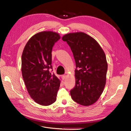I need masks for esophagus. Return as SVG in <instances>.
<instances>
[{
    "label": "esophagus",
    "instance_id": "obj_1",
    "mask_svg": "<svg viewBox=\"0 0 131 131\" xmlns=\"http://www.w3.org/2000/svg\"><path fill=\"white\" fill-rule=\"evenodd\" d=\"M63 77V79L64 80H65L66 79V78H67V75H63V77Z\"/></svg>",
    "mask_w": 131,
    "mask_h": 131
}]
</instances>
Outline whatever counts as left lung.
I'll return each mask as SVG.
<instances>
[{
    "mask_svg": "<svg viewBox=\"0 0 131 131\" xmlns=\"http://www.w3.org/2000/svg\"><path fill=\"white\" fill-rule=\"evenodd\" d=\"M62 40L70 47L78 69L75 70V86L72 99L89 106L100 98L106 82L108 64L105 53L94 38L84 32L65 34Z\"/></svg>",
    "mask_w": 131,
    "mask_h": 131,
    "instance_id": "1",
    "label": "left lung"
}]
</instances>
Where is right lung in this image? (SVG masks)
Returning a JSON list of instances; mask_svg holds the SVG:
<instances>
[{"instance_id":"add662e5","label":"right lung","mask_w":131,"mask_h":131,"mask_svg":"<svg viewBox=\"0 0 131 131\" xmlns=\"http://www.w3.org/2000/svg\"><path fill=\"white\" fill-rule=\"evenodd\" d=\"M60 38L57 32H38L27 41L23 51L21 70L26 88L31 98L42 106L56 100L60 80L49 70L52 47Z\"/></svg>"}]
</instances>
